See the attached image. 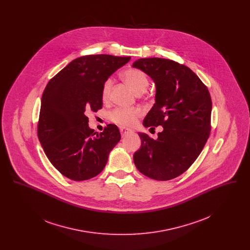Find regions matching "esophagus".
Segmentation results:
<instances>
[{
    "label": "esophagus",
    "mask_w": 250,
    "mask_h": 250,
    "mask_svg": "<svg viewBox=\"0 0 250 250\" xmlns=\"http://www.w3.org/2000/svg\"><path fill=\"white\" fill-rule=\"evenodd\" d=\"M130 129H128V128H125V127H121L120 128V132H121V135L124 137L125 135H126L127 133H129L130 132Z\"/></svg>",
    "instance_id": "esophagus-1"
}]
</instances>
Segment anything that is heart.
<instances>
[{"instance_id": "obj_1", "label": "heart", "mask_w": 250, "mask_h": 250, "mask_svg": "<svg viewBox=\"0 0 250 250\" xmlns=\"http://www.w3.org/2000/svg\"><path fill=\"white\" fill-rule=\"evenodd\" d=\"M122 77L126 84L136 94L143 93L148 85L149 79L147 75L141 69L128 68L123 72ZM112 85V80L107 79L102 86L101 97L104 101H107L109 97V93ZM142 115V110L138 107L134 108H115L108 113V119L122 126L133 125L139 117Z\"/></svg>"}]
</instances>
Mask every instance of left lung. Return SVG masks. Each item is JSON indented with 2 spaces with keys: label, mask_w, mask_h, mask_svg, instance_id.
Segmentation results:
<instances>
[{
  "label": "left lung",
  "mask_w": 250,
  "mask_h": 250,
  "mask_svg": "<svg viewBox=\"0 0 250 250\" xmlns=\"http://www.w3.org/2000/svg\"><path fill=\"white\" fill-rule=\"evenodd\" d=\"M132 66L150 76L156 86L155 105L143 125L163 127L156 140L139 133L142 146L134 154V163L149 178H176L194 163L209 138L211 95L190 68L172 60L143 58Z\"/></svg>",
  "instance_id": "8db88e82"
}]
</instances>
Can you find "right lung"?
<instances>
[{"label": "right lung", "instance_id": "obj_1", "mask_svg": "<svg viewBox=\"0 0 250 250\" xmlns=\"http://www.w3.org/2000/svg\"><path fill=\"white\" fill-rule=\"evenodd\" d=\"M130 59L107 54L82 56L47 84L37 135L48 160L63 176L74 181L88 180L106 166L108 154L121 140L119 129L110 124L103 132H94L85 112L102 107L105 81Z\"/></svg>", "mask_w": 250, "mask_h": 250}]
</instances>
